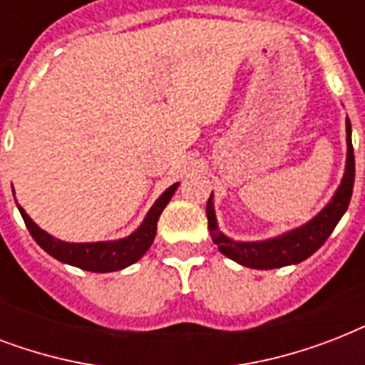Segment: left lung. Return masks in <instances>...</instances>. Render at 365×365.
Returning a JSON list of instances; mask_svg holds the SVG:
<instances>
[{
	"mask_svg": "<svg viewBox=\"0 0 365 365\" xmlns=\"http://www.w3.org/2000/svg\"><path fill=\"white\" fill-rule=\"evenodd\" d=\"M346 145H349V155H346L345 176H343V182H341L331 202L312 222L295 229L292 233L277 237V239L263 240V242H235V240L227 239L217 229L210 195V199L206 202L208 231H210L214 244H217L220 252L250 269H278V267L292 265V263H301L309 255L314 254L328 240L351 202L352 187H354V149H352L349 119H346Z\"/></svg>",
	"mask_w": 365,
	"mask_h": 365,
	"instance_id": "left-lung-1",
	"label": "left lung"
}]
</instances>
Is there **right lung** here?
Here are the masks:
<instances>
[{"label": "right lung", "mask_w": 365, "mask_h": 365, "mask_svg": "<svg viewBox=\"0 0 365 365\" xmlns=\"http://www.w3.org/2000/svg\"><path fill=\"white\" fill-rule=\"evenodd\" d=\"M178 183L170 185L165 193L160 195L157 202L151 206V210L148 212V216L143 220L136 233H132L128 239L115 240V242H93V244H70L62 242V240L54 239L51 235H47L43 229H39L36 223L31 222L30 216L26 214L19 206L22 220H24L26 227L30 231L39 246H41L47 254L56 257L62 263H70L76 265L83 271L91 272H111L125 269V267L136 263L145 252L149 250L151 242L157 233V222H159L160 212L165 210V206L168 205V200L172 199V195L176 191Z\"/></svg>", "instance_id": "obj_1"}]
</instances>
